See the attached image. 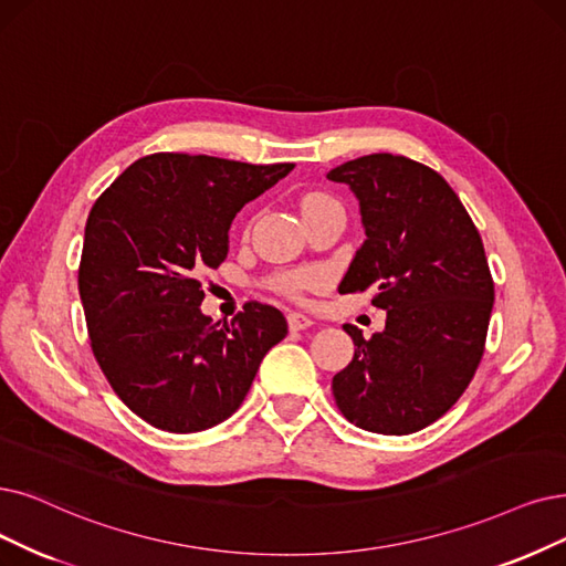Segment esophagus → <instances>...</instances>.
Instances as JSON below:
<instances>
[{"instance_id":"34e87169","label":"esophagus","mask_w":566,"mask_h":566,"mask_svg":"<svg viewBox=\"0 0 566 566\" xmlns=\"http://www.w3.org/2000/svg\"><path fill=\"white\" fill-rule=\"evenodd\" d=\"M287 325H290V329H295V332H300V329H306V327H311L313 325V321L308 318V315H304V313H287Z\"/></svg>"}]
</instances>
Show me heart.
I'll return each instance as SVG.
<instances>
[{"mask_svg": "<svg viewBox=\"0 0 566 566\" xmlns=\"http://www.w3.org/2000/svg\"><path fill=\"white\" fill-rule=\"evenodd\" d=\"M321 201H327V197H323V195H308L304 199V209L313 207V205H321ZM276 285H279V290L283 292V295L300 297V295H304L306 290H311L315 285V274H311V271H297V274H287V276L279 279Z\"/></svg>", "mask_w": 566, "mask_h": 566, "instance_id": "heart-1", "label": "heart"}]
</instances>
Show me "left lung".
Here are the masks:
<instances>
[{
	"instance_id": "8db88e82",
	"label": "left lung",
	"mask_w": 566,
	"mask_h": 566,
	"mask_svg": "<svg viewBox=\"0 0 566 566\" xmlns=\"http://www.w3.org/2000/svg\"><path fill=\"white\" fill-rule=\"evenodd\" d=\"M359 201L365 243L338 292L376 287L388 311L371 338L344 325L353 361L332 378L342 413L376 434H413L453 406L485 350L494 283L483 241L443 176L403 155L374 153L327 174Z\"/></svg>"
}]
</instances>
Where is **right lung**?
I'll list each match as a JSON object with an SVG mask.
<instances>
[{"label": "right lung", "mask_w": 566, "mask_h": 566, "mask_svg": "<svg viewBox=\"0 0 566 566\" xmlns=\"http://www.w3.org/2000/svg\"><path fill=\"white\" fill-rule=\"evenodd\" d=\"M292 169L155 153L90 211L78 266L90 346L111 388L153 427L190 434L228 420L285 338L283 313L269 304L213 323L199 274L228 258L234 216Z\"/></svg>", "instance_id": "1"}]
</instances>
